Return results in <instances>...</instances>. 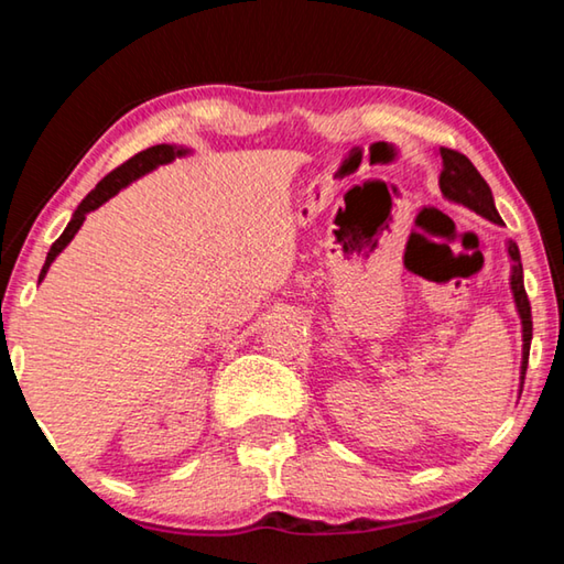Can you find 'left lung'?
I'll return each instance as SVG.
<instances>
[{"mask_svg": "<svg viewBox=\"0 0 564 564\" xmlns=\"http://www.w3.org/2000/svg\"><path fill=\"white\" fill-rule=\"evenodd\" d=\"M441 159H443L441 191L447 202L470 208V212L480 214L492 224H502L498 208H495V198L488 181L480 176V171L473 166V161L465 154H460V151H453V149H441ZM508 259L512 261L510 291L514 299V308H518V316L522 323V362H520V393H522V380H524V370H528L530 340H532V313H530V301L522 283L520 248L514 241H508Z\"/></svg>", "mask_w": 564, "mask_h": 564, "instance_id": "8db88e82", "label": "left lung"}]
</instances>
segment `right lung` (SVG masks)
Wrapping results in <instances>:
<instances>
[{"instance_id": "add662e5", "label": "right lung", "mask_w": 564, "mask_h": 564, "mask_svg": "<svg viewBox=\"0 0 564 564\" xmlns=\"http://www.w3.org/2000/svg\"><path fill=\"white\" fill-rule=\"evenodd\" d=\"M191 154V149H184V147H174V144H159V147H151L147 151H141V154L131 156L127 164H121L119 169H113L109 176H104L97 188L89 191L87 198L76 206V212L72 216V221L66 224L64 234L56 238V241L52 243L50 253H46V261L42 265V273H40V283L44 281L46 271H50V265L54 263L56 256H59L66 246L72 243V238L76 236V231H79L84 218H87L89 212H94V208H99L101 204H107L111 196H117L121 188H127L131 181H137L141 176H147L149 171H154L156 166H164V164H171V161L178 159V156H186Z\"/></svg>"}]
</instances>
